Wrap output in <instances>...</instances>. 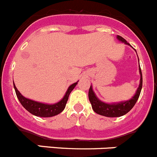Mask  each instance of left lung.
I'll use <instances>...</instances> for the list:
<instances>
[{
	"mask_svg": "<svg viewBox=\"0 0 157 157\" xmlns=\"http://www.w3.org/2000/svg\"><path fill=\"white\" fill-rule=\"evenodd\" d=\"M117 38L119 39L121 41L124 42L126 44L130 45L129 43L127 42L125 39L121 36H117ZM139 72L141 74V79H140V84L139 87L137 89V91L135 93V96L133 98L130 99L129 101H124V102H120L117 104H106L102 101H100L98 99V98L96 97L94 93L93 92L92 87H90L89 88V92H88V98L89 101L91 102V106H92L93 110L96 113L99 114L101 116H105V117H121V116L125 115L128 113L131 109L133 108L134 105H135L136 101H138V97L140 95L141 90L142 87V70H141L140 66H139Z\"/></svg>",
	"mask_w": 157,
	"mask_h": 157,
	"instance_id": "1",
	"label": "left lung"
}]
</instances>
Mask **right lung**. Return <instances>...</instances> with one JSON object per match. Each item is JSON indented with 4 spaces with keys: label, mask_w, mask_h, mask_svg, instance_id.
I'll use <instances>...</instances> for the list:
<instances>
[{
    "label": "right lung",
    "mask_w": 157,
    "mask_h": 157,
    "mask_svg": "<svg viewBox=\"0 0 157 157\" xmlns=\"http://www.w3.org/2000/svg\"><path fill=\"white\" fill-rule=\"evenodd\" d=\"M77 84V82L73 84L72 85H70L67 91H66V94H65L64 98L60 101H59L56 104H53V105H48V104H44V103L37 102V101H33V100L28 99V98H25V97H23L20 94V92L17 90L15 84H14V88H15V93H16L17 98L19 100V101L22 104V106L26 109L28 112H29L30 113L33 114V115L36 116V117H50L58 115L59 113L63 112V109L66 107V102L68 101L70 92L73 91V88L75 87V86Z\"/></svg>",
    "instance_id": "right-lung-1"
}]
</instances>
